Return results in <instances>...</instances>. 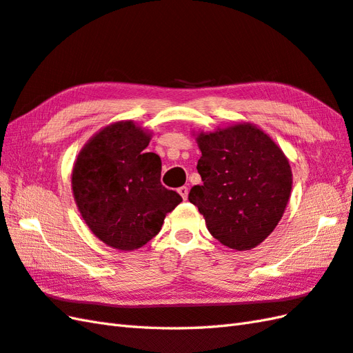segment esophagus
<instances>
[{
	"mask_svg": "<svg viewBox=\"0 0 353 353\" xmlns=\"http://www.w3.org/2000/svg\"><path fill=\"white\" fill-rule=\"evenodd\" d=\"M177 191H179V194H180V195H182V199H183V200H186V199H188V188H186V186H180Z\"/></svg>",
	"mask_w": 353,
	"mask_h": 353,
	"instance_id": "34e87169",
	"label": "esophagus"
}]
</instances>
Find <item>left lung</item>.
Instances as JSON below:
<instances>
[{"instance_id": "1", "label": "left lung", "mask_w": 353, "mask_h": 353, "mask_svg": "<svg viewBox=\"0 0 353 353\" xmlns=\"http://www.w3.org/2000/svg\"><path fill=\"white\" fill-rule=\"evenodd\" d=\"M201 185L188 199L206 219L210 234L225 247H257L274 232L292 191L288 158L269 135L250 123L200 134Z\"/></svg>"}]
</instances>
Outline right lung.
I'll return each instance as SVG.
<instances>
[{
  "mask_svg": "<svg viewBox=\"0 0 353 353\" xmlns=\"http://www.w3.org/2000/svg\"><path fill=\"white\" fill-rule=\"evenodd\" d=\"M150 134L132 121L103 128L79 152L72 171L77 206L93 232L112 248H141L182 201L161 183V158L145 152Z\"/></svg>",
  "mask_w": 353,
  "mask_h": 353,
  "instance_id": "right-lung-1",
  "label": "right lung"
}]
</instances>
